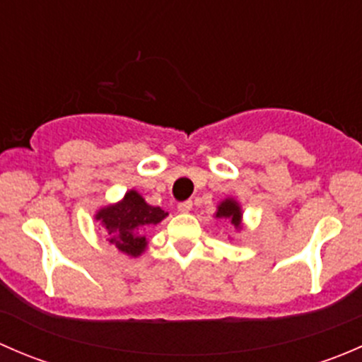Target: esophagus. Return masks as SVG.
I'll return each mask as SVG.
<instances>
[{
	"label": "esophagus",
	"instance_id": "esophagus-1",
	"mask_svg": "<svg viewBox=\"0 0 362 362\" xmlns=\"http://www.w3.org/2000/svg\"><path fill=\"white\" fill-rule=\"evenodd\" d=\"M192 210V202H184L178 204V211H182V214H187V211Z\"/></svg>",
	"mask_w": 362,
	"mask_h": 362
}]
</instances>
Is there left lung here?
I'll list each match as a JSON object with an SVG mask.
<instances>
[{"label": "left lung", "mask_w": 362, "mask_h": 362, "mask_svg": "<svg viewBox=\"0 0 362 362\" xmlns=\"http://www.w3.org/2000/svg\"><path fill=\"white\" fill-rule=\"evenodd\" d=\"M217 218H228L236 229H242V206L236 199L228 198L217 206V214H215Z\"/></svg>", "instance_id": "obj_1"}]
</instances>
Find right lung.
Here are the masks:
<instances>
[{
    "instance_id": "1",
    "label": "right lung",
    "mask_w": 362,
    "mask_h": 362,
    "mask_svg": "<svg viewBox=\"0 0 362 362\" xmlns=\"http://www.w3.org/2000/svg\"><path fill=\"white\" fill-rule=\"evenodd\" d=\"M166 215L163 208L148 204L136 191H127L119 203L100 208L96 221L107 229L108 242L117 250L138 257L148 245L141 231L148 226L159 224Z\"/></svg>"
}]
</instances>
